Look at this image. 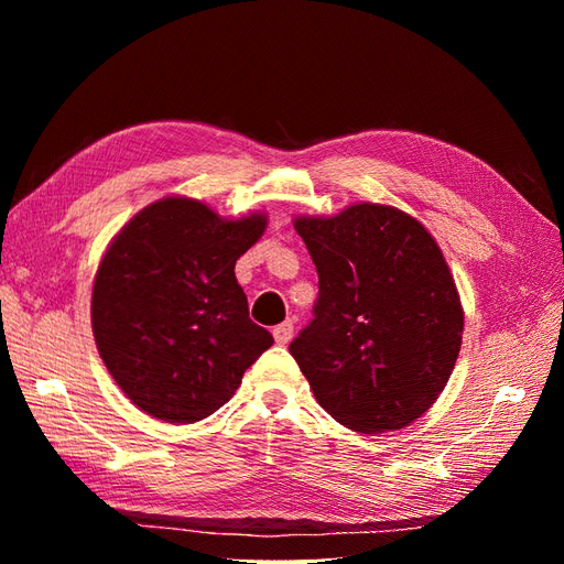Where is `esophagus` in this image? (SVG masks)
<instances>
[{
    "mask_svg": "<svg viewBox=\"0 0 564 564\" xmlns=\"http://www.w3.org/2000/svg\"><path fill=\"white\" fill-rule=\"evenodd\" d=\"M272 336H275V340L280 346H286L289 340H292L294 336V322L292 319H284L282 324H278L275 329H272Z\"/></svg>",
    "mask_w": 564,
    "mask_h": 564,
    "instance_id": "esophagus-1",
    "label": "esophagus"
}]
</instances>
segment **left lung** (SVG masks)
<instances>
[{
    "label": "left lung",
    "instance_id": "1",
    "mask_svg": "<svg viewBox=\"0 0 564 564\" xmlns=\"http://www.w3.org/2000/svg\"><path fill=\"white\" fill-rule=\"evenodd\" d=\"M294 228L319 294L289 352L340 425L404 429L445 390L460 350L464 308L445 256L416 218L383 204L301 216Z\"/></svg>",
    "mask_w": 564,
    "mask_h": 564
}]
</instances>
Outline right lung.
Returning a JSON list of instances; mask_svg holds the SVG:
<instances>
[{
    "mask_svg": "<svg viewBox=\"0 0 564 564\" xmlns=\"http://www.w3.org/2000/svg\"><path fill=\"white\" fill-rule=\"evenodd\" d=\"M265 224L263 214L226 220L197 199L164 197L110 242L94 280V338L110 377L145 414L169 423L212 416L272 346L235 278Z\"/></svg>",
    "mask_w": 564,
    "mask_h": 564,
    "instance_id": "obj_1",
    "label": "right lung"
}]
</instances>
